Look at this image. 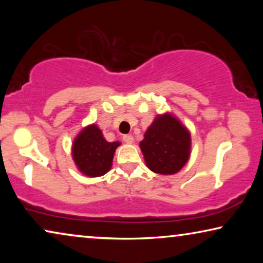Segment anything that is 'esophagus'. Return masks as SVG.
Instances as JSON below:
<instances>
[{
    "mask_svg": "<svg viewBox=\"0 0 263 263\" xmlns=\"http://www.w3.org/2000/svg\"><path fill=\"white\" fill-rule=\"evenodd\" d=\"M123 141L125 143H133V141H134V138H133V135H130V134L124 135L123 136Z\"/></svg>",
    "mask_w": 263,
    "mask_h": 263,
    "instance_id": "esophagus-1",
    "label": "esophagus"
}]
</instances>
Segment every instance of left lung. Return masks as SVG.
<instances>
[{
  "label": "left lung",
  "mask_w": 263,
  "mask_h": 263,
  "mask_svg": "<svg viewBox=\"0 0 263 263\" xmlns=\"http://www.w3.org/2000/svg\"><path fill=\"white\" fill-rule=\"evenodd\" d=\"M190 133L171 114L158 115L140 142L147 167L160 175H174L186 164L192 146Z\"/></svg>",
  "instance_id": "1"
}]
</instances>
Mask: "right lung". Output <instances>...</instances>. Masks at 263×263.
<instances>
[{
  "mask_svg": "<svg viewBox=\"0 0 263 263\" xmlns=\"http://www.w3.org/2000/svg\"><path fill=\"white\" fill-rule=\"evenodd\" d=\"M121 143L107 142L96 124L82 129L74 140L71 156L79 171L88 177H99L111 168L115 151Z\"/></svg>",
  "mask_w": 263,
  "mask_h": 263,
  "instance_id": "obj_1",
  "label": "right lung"
}]
</instances>
